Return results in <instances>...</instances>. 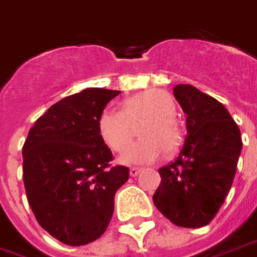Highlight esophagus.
Instances as JSON below:
<instances>
[{"instance_id":"1","label":"esophagus","mask_w":257,"mask_h":257,"mask_svg":"<svg viewBox=\"0 0 257 257\" xmlns=\"http://www.w3.org/2000/svg\"><path fill=\"white\" fill-rule=\"evenodd\" d=\"M140 172H142V169H139V167H132V169L129 170V174H131V177H138L139 174H140Z\"/></svg>"}]
</instances>
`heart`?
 Masks as SVG:
<instances>
[{
    "label": "heart",
    "instance_id": "obj_1",
    "mask_svg": "<svg viewBox=\"0 0 257 257\" xmlns=\"http://www.w3.org/2000/svg\"><path fill=\"white\" fill-rule=\"evenodd\" d=\"M176 102L163 90H146L123 103V110L106 109L98 119V131L103 143L115 153L128 147L134 138L132 125L146 119L140 128L139 143L131 146L119 157L125 165L155 162L163 153H174L182 143V131L174 117Z\"/></svg>",
    "mask_w": 257,
    "mask_h": 257
}]
</instances>
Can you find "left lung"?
<instances>
[{
    "label": "left lung",
    "mask_w": 257,
    "mask_h": 257,
    "mask_svg": "<svg viewBox=\"0 0 257 257\" xmlns=\"http://www.w3.org/2000/svg\"><path fill=\"white\" fill-rule=\"evenodd\" d=\"M187 114V136L176 161L159 169L153 200L174 225L196 229L219 211L234 180L242 140L223 104L191 84L173 88Z\"/></svg>",
    "instance_id": "8db88e82"
}]
</instances>
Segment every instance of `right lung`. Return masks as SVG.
<instances>
[{
    "mask_svg": "<svg viewBox=\"0 0 257 257\" xmlns=\"http://www.w3.org/2000/svg\"><path fill=\"white\" fill-rule=\"evenodd\" d=\"M121 91L85 88L37 119L23 147V180L38 223L62 244L79 246L103 234L114 196L129 169H109L110 148L98 131L106 104Z\"/></svg>",
    "mask_w": 257,
    "mask_h": 257,
    "instance_id": "1",
    "label": "right lung"
}]
</instances>
